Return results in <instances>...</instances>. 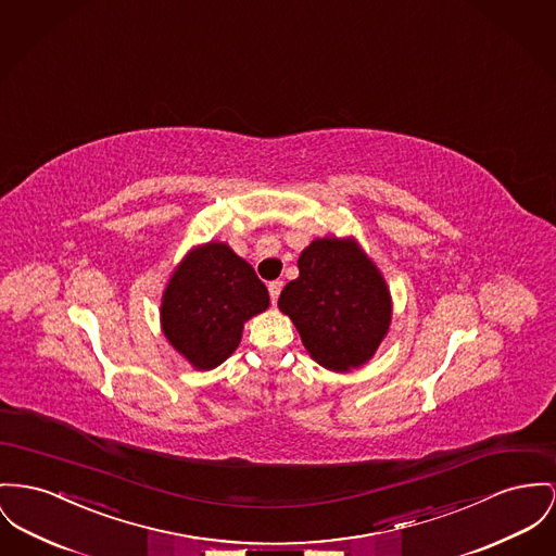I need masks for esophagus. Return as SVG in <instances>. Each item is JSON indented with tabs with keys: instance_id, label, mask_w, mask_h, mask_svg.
Returning a JSON list of instances; mask_svg holds the SVG:
<instances>
[{
	"instance_id": "esophagus-1",
	"label": "esophagus",
	"mask_w": 556,
	"mask_h": 556,
	"mask_svg": "<svg viewBox=\"0 0 556 556\" xmlns=\"http://www.w3.org/2000/svg\"><path fill=\"white\" fill-rule=\"evenodd\" d=\"M267 291H269V299H271V303H276V301H278V295H280V291H282V280H274V282H269V285H267Z\"/></svg>"
}]
</instances>
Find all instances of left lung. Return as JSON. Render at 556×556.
<instances>
[{
	"label": "left lung",
	"instance_id": "obj_1",
	"mask_svg": "<svg viewBox=\"0 0 556 556\" xmlns=\"http://www.w3.org/2000/svg\"><path fill=\"white\" fill-rule=\"evenodd\" d=\"M299 278L278 299L309 356L325 369L370 361L392 320V296L377 265L352 238H318L296 261Z\"/></svg>",
	"mask_w": 556,
	"mask_h": 556
}]
</instances>
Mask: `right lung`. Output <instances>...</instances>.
Wrapping results in <instances>:
<instances>
[{
    "label": "right lung",
    "mask_w": 556,
    "mask_h": 556,
    "mask_svg": "<svg viewBox=\"0 0 556 556\" xmlns=\"http://www.w3.org/2000/svg\"><path fill=\"white\" fill-rule=\"evenodd\" d=\"M267 305L251 263L223 242H208L173 271L162 295V331L193 369H215L238 348L244 323Z\"/></svg>",
    "instance_id": "obj_1"
}]
</instances>
